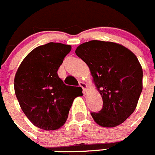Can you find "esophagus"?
I'll use <instances>...</instances> for the list:
<instances>
[{"label":"esophagus","instance_id":"esophagus-1","mask_svg":"<svg viewBox=\"0 0 155 155\" xmlns=\"http://www.w3.org/2000/svg\"><path fill=\"white\" fill-rule=\"evenodd\" d=\"M79 86L83 88V94H86L87 92V84H85L84 82L80 81L79 82Z\"/></svg>","mask_w":155,"mask_h":155}]
</instances>
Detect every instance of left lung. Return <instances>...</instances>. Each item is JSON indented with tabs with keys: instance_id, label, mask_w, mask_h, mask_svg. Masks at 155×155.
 <instances>
[{
	"instance_id": "8db88e82",
	"label": "left lung",
	"mask_w": 155,
	"mask_h": 155,
	"mask_svg": "<svg viewBox=\"0 0 155 155\" xmlns=\"http://www.w3.org/2000/svg\"><path fill=\"white\" fill-rule=\"evenodd\" d=\"M75 53L87 64L103 99L98 113H91L98 125L114 127L134 111L142 91L143 71L132 51L110 41H90Z\"/></svg>"
}]
</instances>
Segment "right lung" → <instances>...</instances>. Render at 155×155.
I'll return each mask as SVG.
<instances>
[{
  "label": "right lung",
  "instance_id": "add662e5",
  "mask_svg": "<svg viewBox=\"0 0 155 155\" xmlns=\"http://www.w3.org/2000/svg\"><path fill=\"white\" fill-rule=\"evenodd\" d=\"M71 50V45L61 43L39 46L25 57L17 71L15 94L23 112L38 128L62 127L77 97L57 73Z\"/></svg>",
  "mask_w": 155,
  "mask_h": 155
}]
</instances>
